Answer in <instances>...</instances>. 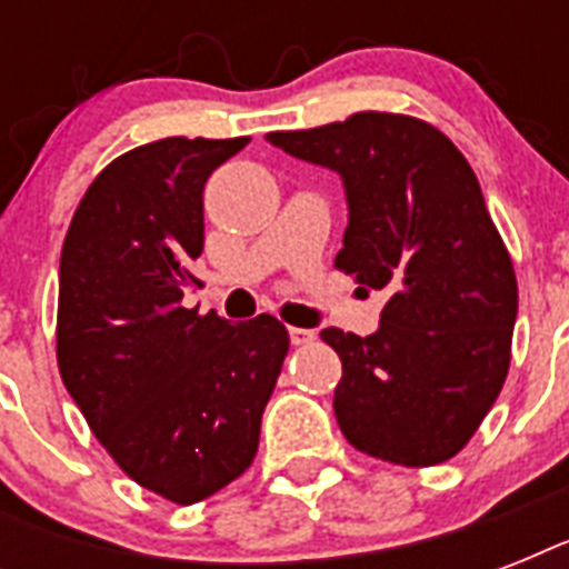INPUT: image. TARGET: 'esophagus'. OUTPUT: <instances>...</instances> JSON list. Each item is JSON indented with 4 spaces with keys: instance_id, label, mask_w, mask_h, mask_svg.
I'll return each mask as SVG.
<instances>
[{
    "instance_id": "34e87169",
    "label": "esophagus",
    "mask_w": 569,
    "mask_h": 569,
    "mask_svg": "<svg viewBox=\"0 0 569 569\" xmlns=\"http://www.w3.org/2000/svg\"><path fill=\"white\" fill-rule=\"evenodd\" d=\"M289 339H292V346H310L312 339H316V333L303 328H289Z\"/></svg>"
}]
</instances>
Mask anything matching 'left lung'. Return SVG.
<instances>
[{"mask_svg":"<svg viewBox=\"0 0 569 569\" xmlns=\"http://www.w3.org/2000/svg\"><path fill=\"white\" fill-rule=\"evenodd\" d=\"M268 141L342 177L337 268L389 295L372 337L321 330L342 360L346 440L398 467L455 458L502 392L517 321L511 253L476 173L440 129L392 111Z\"/></svg>","mask_w":569,"mask_h":569,"instance_id":"left-lung-1","label":"left lung"}]
</instances>
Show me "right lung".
<instances>
[{"mask_svg": "<svg viewBox=\"0 0 569 569\" xmlns=\"http://www.w3.org/2000/svg\"><path fill=\"white\" fill-rule=\"evenodd\" d=\"M250 138H162L106 164L61 248L58 372L136 485L194 505L244 472L289 333L182 307L203 253V186Z\"/></svg>", "mask_w": 569, "mask_h": 569, "instance_id": "obj_1", "label": "right lung"}]
</instances>
